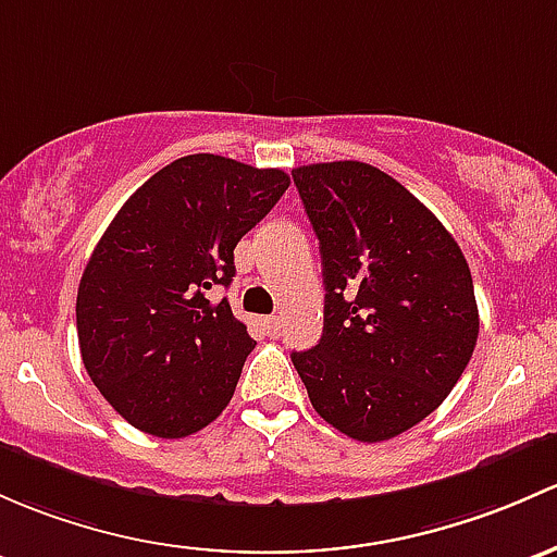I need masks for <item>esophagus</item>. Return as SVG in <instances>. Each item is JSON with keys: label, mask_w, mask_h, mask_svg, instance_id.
Returning a JSON list of instances; mask_svg holds the SVG:
<instances>
[{"label": "esophagus", "mask_w": 557, "mask_h": 557, "mask_svg": "<svg viewBox=\"0 0 557 557\" xmlns=\"http://www.w3.org/2000/svg\"><path fill=\"white\" fill-rule=\"evenodd\" d=\"M263 325H267V331L272 336H280V331H283V314H272V318L263 320Z\"/></svg>", "instance_id": "obj_1"}]
</instances>
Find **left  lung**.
Returning <instances> with one entry per match:
<instances>
[{"instance_id":"left-lung-1","label":"left lung","mask_w":557,"mask_h":557,"mask_svg":"<svg viewBox=\"0 0 557 557\" xmlns=\"http://www.w3.org/2000/svg\"><path fill=\"white\" fill-rule=\"evenodd\" d=\"M325 283L323 336L294 352L314 411L360 443L411 430L448 397L478 342L465 253L435 213L357 160L294 171Z\"/></svg>"}]
</instances>
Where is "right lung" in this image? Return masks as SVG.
<instances>
[{"instance_id": "right-lung-1", "label": "right lung", "mask_w": 557, "mask_h": 557, "mask_svg": "<svg viewBox=\"0 0 557 557\" xmlns=\"http://www.w3.org/2000/svg\"><path fill=\"white\" fill-rule=\"evenodd\" d=\"M290 178L189 154L138 186L98 239L77 294L79 352L109 406L140 432L186 437L230 406L256 347L213 285Z\"/></svg>"}]
</instances>
